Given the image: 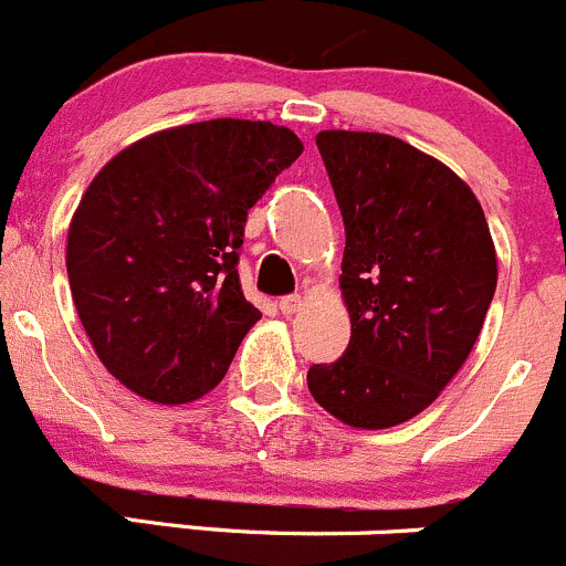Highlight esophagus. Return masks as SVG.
<instances>
[{"label": "esophagus", "instance_id": "obj_1", "mask_svg": "<svg viewBox=\"0 0 566 566\" xmlns=\"http://www.w3.org/2000/svg\"><path fill=\"white\" fill-rule=\"evenodd\" d=\"M301 295H284V298H279V310H282V315H295V312L301 310Z\"/></svg>", "mask_w": 566, "mask_h": 566}]
</instances>
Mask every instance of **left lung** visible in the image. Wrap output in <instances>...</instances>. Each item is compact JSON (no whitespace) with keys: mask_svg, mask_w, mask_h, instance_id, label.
<instances>
[{"mask_svg":"<svg viewBox=\"0 0 566 566\" xmlns=\"http://www.w3.org/2000/svg\"><path fill=\"white\" fill-rule=\"evenodd\" d=\"M345 227L350 343L310 392L354 429L420 415L473 350L497 284L484 210L448 166L378 132L315 137Z\"/></svg>","mask_w":566,"mask_h":566,"instance_id":"obj_1","label":"left lung"}]
</instances>
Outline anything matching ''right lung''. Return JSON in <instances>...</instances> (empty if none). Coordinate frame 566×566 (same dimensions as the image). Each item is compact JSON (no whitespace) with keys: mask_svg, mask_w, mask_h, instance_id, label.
<instances>
[{"mask_svg":"<svg viewBox=\"0 0 566 566\" xmlns=\"http://www.w3.org/2000/svg\"><path fill=\"white\" fill-rule=\"evenodd\" d=\"M304 151L287 126L216 118L115 155L69 227L71 295L102 365L155 403L210 392L260 310L240 290L249 210Z\"/></svg>","mask_w":566,"mask_h":566,"instance_id":"1","label":"right lung"}]
</instances>
